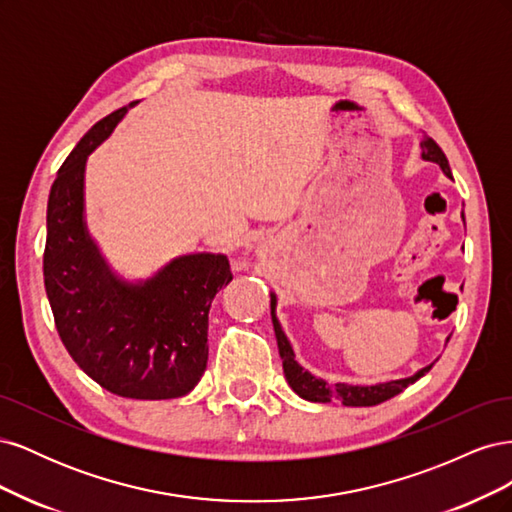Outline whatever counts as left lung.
I'll use <instances>...</instances> for the list:
<instances>
[{"mask_svg": "<svg viewBox=\"0 0 512 512\" xmlns=\"http://www.w3.org/2000/svg\"><path fill=\"white\" fill-rule=\"evenodd\" d=\"M421 149H423V158L429 162L440 164V168L444 170L446 177L451 175V166H448V160L444 156V151L440 149V145L433 141L425 134V138L421 141ZM271 318H273V329H275V337H277V348H280V356L284 361V376L288 380V384L292 386V391L297 393L299 397L307 399V401H320V404H327V401H337V404L344 406H378L382 401L391 399L395 395H399L412 382H416L421 376H425L427 371L433 365L423 367L421 371H416L414 376L404 378V380H393V382H384V384H376V386H352V384H329L316 376L305 371L297 361H294V352L290 348V342L286 339L280 322L275 318V297L271 294Z\"/></svg>", "mask_w": 512, "mask_h": 512, "instance_id": "left-lung-1", "label": "left lung"}]
</instances>
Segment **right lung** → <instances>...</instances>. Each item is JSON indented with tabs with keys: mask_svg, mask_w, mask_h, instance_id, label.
I'll use <instances>...</instances> for the list:
<instances>
[{
	"mask_svg": "<svg viewBox=\"0 0 512 512\" xmlns=\"http://www.w3.org/2000/svg\"><path fill=\"white\" fill-rule=\"evenodd\" d=\"M126 113L100 119L57 170L44 288L61 342L91 380L119 397L173 399L205 374L209 307L232 273L222 254L181 256L145 284L121 282L106 267L83 222L85 162Z\"/></svg>",
	"mask_w": 512,
	"mask_h": 512,
	"instance_id": "1",
	"label": "right lung"
}]
</instances>
